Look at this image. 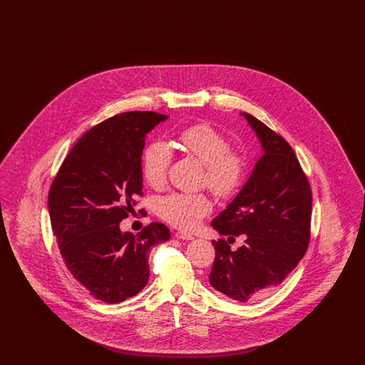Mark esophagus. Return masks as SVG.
<instances>
[{
	"label": "esophagus",
	"mask_w": 365,
	"mask_h": 365,
	"mask_svg": "<svg viewBox=\"0 0 365 365\" xmlns=\"http://www.w3.org/2000/svg\"><path fill=\"white\" fill-rule=\"evenodd\" d=\"M175 237L179 238V240H185V241H192V240H194V237H192L191 234L183 232V231H178V232L175 234Z\"/></svg>",
	"instance_id": "1"
}]
</instances>
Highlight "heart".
I'll return each instance as SVG.
<instances>
[{
	"label": "heart",
	"instance_id": "heart-1",
	"mask_svg": "<svg viewBox=\"0 0 365 365\" xmlns=\"http://www.w3.org/2000/svg\"><path fill=\"white\" fill-rule=\"evenodd\" d=\"M182 148L205 165V182L220 198H230L241 189L246 176V157L231 150L226 135L207 123L194 124L179 134ZM173 161V150L165 142L150 143L142 157V174L152 187H161ZM212 209L202 192L167 194L157 201V213L180 230H192Z\"/></svg>",
	"mask_w": 365,
	"mask_h": 365
}]
</instances>
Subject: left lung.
<instances>
[{
  "instance_id": "obj_1",
  "label": "left lung",
  "mask_w": 365,
  "mask_h": 365,
  "mask_svg": "<svg viewBox=\"0 0 365 365\" xmlns=\"http://www.w3.org/2000/svg\"><path fill=\"white\" fill-rule=\"evenodd\" d=\"M260 140L262 155L237 197L210 226L241 247L212 241L216 256L209 283L240 302L269 294L294 269L311 237L312 191L286 139L249 113H241Z\"/></svg>"
}]
</instances>
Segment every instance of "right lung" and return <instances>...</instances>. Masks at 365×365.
Masks as SVG:
<instances>
[{"label": "right lung", "instance_id": "obj_1", "mask_svg": "<svg viewBox=\"0 0 365 365\" xmlns=\"http://www.w3.org/2000/svg\"><path fill=\"white\" fill-rule=\"evenodd\" d=\"M168 116L125 112L94 125L75 143L53 180L48 205L53 234L72 277L90 294L118 304L149 280V252L170 240L163 223L137 235L120 222L142 195L146 134Z\"/></svg>", "mask_w": 365, "mask_h": 365}]
</instances>
